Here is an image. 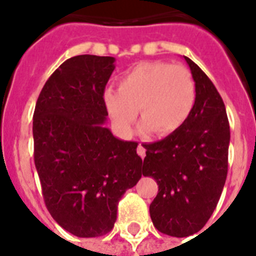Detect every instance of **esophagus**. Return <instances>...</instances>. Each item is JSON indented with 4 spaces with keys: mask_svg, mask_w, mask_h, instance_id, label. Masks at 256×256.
<instances>
[{
    "mask_svg": "<svg viewBox=\"0 0 256 256\" xmlns=\"http://www.w3.org/2000/svg\"><path fill=\"white\" fill-rule=\"evenodd\" d=\"M136 152H138V154H140V158H144V156H146V148H144L142 144H140V146H138Z\"/></svg>",
    "mask_w": 256,
    "mask_h": 256,
    "instance_id": "obj_1",
    "label": "esophagus"
}]
</instances>
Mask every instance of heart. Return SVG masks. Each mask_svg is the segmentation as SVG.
<instances>
[{
  "label": "heart",
  "instance_id": "obj_1",
  "mask_svg": "<svg viewBox=\"0 0 256 256\" xmlns=\"http://www.w3.org/2000/svg\"><path fill=\"white\" fill-rule=\"evenodd\" d=\"M196 102V85L186 66L140 62L120 78L118 90L106 88L104 104L116 128L132 134L138 110L144 132L168 136L186 124Z\"/></svg>",
  "mask_w": 256,
  "mask_h": 256
}]
</instances>
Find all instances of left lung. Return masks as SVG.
<instances>
[{
  "label": "left lung",
  "instance_id": "8db88e82",
  "mask_svg": "<svg viewBox=\"0 0 256 256\" xmlns=\"http://www.w3.org/2000/svg\"><path fill=\"white\" fill-rule=\"evenodd\" d=\"M196 85L186 124L164 140L144 144V175L158 183L150 216L158 231L183 238L198 232L222 194L227 176L230 124L222 96L210 78L184 57Z\"/></svg>",
  "mask_w": 256,
  "mask_h": 256
}]
</instances>
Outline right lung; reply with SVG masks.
<instances>
[{"instance_id":"obj_1","label":"right lung","mask_w":256,"mask_h":256,"mask_svg":"<svg viewBox=\"0 0 256 256\" xmlns=\"http://www.w3.org/2000/svg\"><path fill=\"white\" fill-rule=\"evenodd\" d=\"M116 58L76 56L42 88L33 116L34 164L46 207L70 234H108L116 206L142 176L136 142L104 128V86Z\"/></svg>"}]
</instances>
